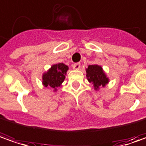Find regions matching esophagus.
<instances>
[{
    "label": "esophagus",
    "mask_w": 146,
    "mask_h": 146,
    "mask_svg": "<svg viewBox=\"0 0 146 146\" xmlns=\"http://www.w3.org/2000/svg\"><path fill=\"white\" fill-rule=\"evenodd\" d=\"M81 68V64L80 63H75L73 64V69H76V70H78Z\"/></svg>",
    "instance_id": "esophagus-1"
}]
</instances>
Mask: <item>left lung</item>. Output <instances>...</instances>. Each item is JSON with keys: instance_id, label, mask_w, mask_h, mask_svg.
I'll return each instance as SVG.
<instances>
[{"instance_id": "left-lung-1", "label": "left lung", "mask_w": 146, "mask_h": 146, "mask_svg": "<svg viewBox=\"0 0 146 146\" xmlns=\"http://www.w3.org/2000/svg\"><path fill=\"white\" fill-rule=\"evenodd\" d=\"M86 77L89 82L93 84L95 90L100 86H105L109 82V79L103 72V68L97 64L89 65L86 68Z\"/></svg>"}]
</instances>
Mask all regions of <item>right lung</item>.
<instances>
[{
  "label": "right lung",
  "mask_w": 146,
  "mask_h": 146,
  "mask_svg": "<svg viewBox=\"0 0 146 146\" xmlns=\"http://www.w3.org/2000/svg\"><path fill=\"white\" fill-rule=\"evenodd\" d=\"M68 67L63 63L53 64L47 73H43V84L45 87L50 86L56 91L63 82Z\"/></svg>",
  "instance_id": "add662e5"
}]
</instances>
